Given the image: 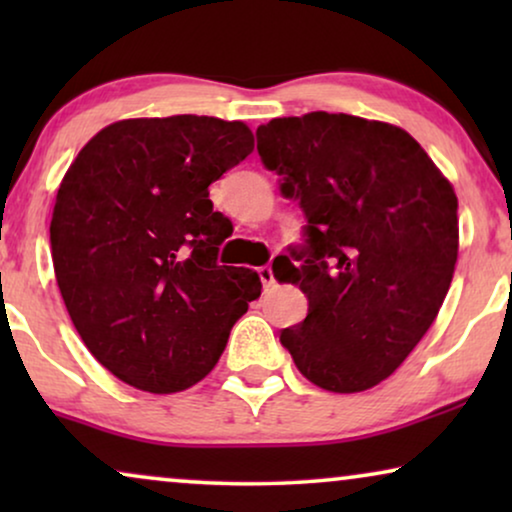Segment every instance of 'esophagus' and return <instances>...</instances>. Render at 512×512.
<instances>
[{"mask_svg":"<svg viewBox=\"0 0 512 512\" xmlns=\"http://www.w3.org/2000/svg\"><path fill=\"white\" fill-rule=\"evenodd\" d=\"M256 272H258V277H261V282H263L265 289L275 284V272H272V265L270 263L268 265H261V268H258Z\"/></svg>","mask_w":512,"mask_h":512,"instance_id":"obj_1","label":"esophagus"}]
</instances>
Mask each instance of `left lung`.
<instances>
[{
	"label": "left lung",
	"instance_id": "left-lung-1",
	"mask_svg": "<svg viewBox=\"0 0 512 512\" xmlns=\"http://www.w3.org/2000/svg\"><path fill=\"white\" fill-rule=\"evenodd\" d=\"M279 193L305 214L286 275L307 317L279 342L321 389L354 394L389 377L424 338L459 251L457 195L396 125L312 111L256 130Z\"/></svg>",
	"mask_w": 512,
	"mask_h": 512
}]
</instances>
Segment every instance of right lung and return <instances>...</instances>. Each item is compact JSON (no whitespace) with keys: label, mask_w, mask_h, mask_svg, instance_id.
Masks as SVG:
<instances>
[{"label":"right lung","mask_w":512,"mask_h":512,"mask_svg":"<svg viewBox=\"0 0 512 512\" xmlns=\"http://www.w3.org/2000/svg\"><path fill=\"white\" fill-rule=\"evenodd\" d=\"M251 151L240 121L130 118L97 132L62 179L55 279L90 354L130 387H193L261 296L254 270L219 265L233 228L209 200Z\"/></svg>","instance_id":"add662e5"}]
</instances>
